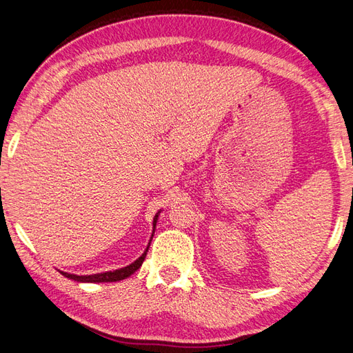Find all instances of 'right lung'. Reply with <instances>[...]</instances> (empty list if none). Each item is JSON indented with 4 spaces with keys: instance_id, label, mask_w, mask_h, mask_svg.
I'll return each instance as SVG.
<instances>
[{
    "instance_id": "obj_1",
    "label": "right lung",
    "mask_w": 353,
    "mask_h": 353,
    "mask_svg": "<svg viewBox=\"0 0 353 353\" xmlns=\"http://www.w3.org/2000/svg\"><path fill=\"white\" fill-rule=\"evenodd\" d=\"M159 214H160V211L156 214V217H154V221H152V228L154 229H156V223H157V219H159ZM152 234H154V230H152ZM151 239H152V236H151ZM151 239H150V244H151ZM148 248H150V245L147 247V250L143 252V254L139 257V259H136L133 263L124 266V268L115 270V271L92 274V276H76V274H68V272H64V271H59V272H61L63 276L67 277V279L74 280V281H81V283H110V281H119V280H124L127 277H130L134 271H137V270L141 268L143 261H145V256H147Z\"/></svg>"
}]
</instances>
